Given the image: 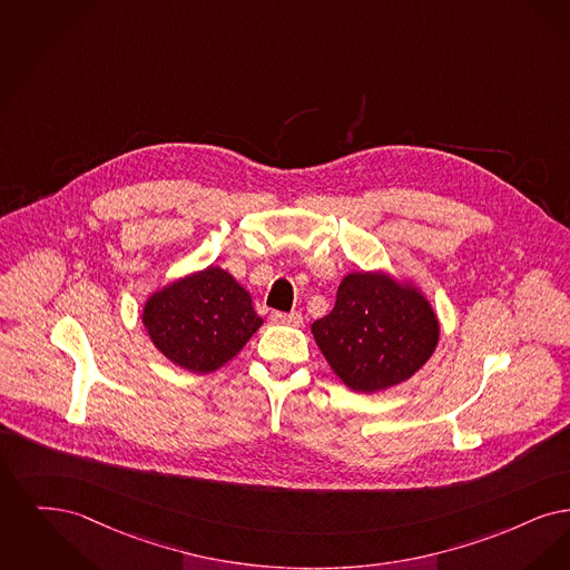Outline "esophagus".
Segmentation results:
<instances>
[{"instance_id":"obj_1","label":"esophagus","mask_w":570,"mask_h":570,"mask_svg":"<svg viewBox=\"0 0 570 570\" xmlns=\"http://www.w3.org/2000/svg\"><path fill=\"white\" fill-rule=\"evenodd\" d=\"M271 322L278 323V325H292V327H297V325H302V315L299 313H278V311H274L273 315H271Z\"/></svg>"}]
</instances>
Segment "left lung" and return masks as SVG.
I'll return each mask as SVG.
<instances>
[{
	"label": "left lung",
	"instance_id": "obj_1",
	"mask_svg": "<svg viewBox=\"0 0 570 570\" xmlns=\"http://www.w3.org/2000/svg\"><path fill=\"white\" fill-rule=\"evenodd\" d=\"M311 332L348 390L374 394L420 371L439 345L441 325L415 285L385 273H351Z\"/></svg>",
	"mask_w": 570,
	"mask_h": 570
}]
</instances>
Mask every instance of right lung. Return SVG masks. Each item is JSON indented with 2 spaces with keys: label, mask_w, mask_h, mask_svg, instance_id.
Returning a JSON list of instances; mask_svg holds the SVG:
<instances>
[{
  "label": "right lung",
  "mask_w": 570,
  "mask_h": 570,
  "mask_svg": "<svg viewBox=\"0 0 570 570\" xmlns=\"http://www.w3.org/2000/svg\"><path fill=\"white\" fill-rule=\"evenodd\" d=\"M142 323L173 364L206 374L227 364L264 322L247 289L219 266H208L150 294Z\"/></svg>",
  "instance_id": "right-lung-1"
}]
</instances>
